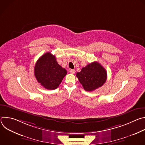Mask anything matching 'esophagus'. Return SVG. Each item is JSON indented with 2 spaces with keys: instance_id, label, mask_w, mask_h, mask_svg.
<instances>
[{
  "instance_id": "1",
  "label": "esophagus",
  "mask_w": 145,
  "mask_h": 145,
  "mask_svg": "<svg viewBox=\"0 0 145 145\" xmlns=\"http://www.w3.org/2000/svg\"><path fill=\"white\" fill-rule=\"evenodd\" d=\"M70 72H71V73H72V74H74L75 72H76V71H75L74 69H71V70H70Z\"/></svg>"
}]
</instances>
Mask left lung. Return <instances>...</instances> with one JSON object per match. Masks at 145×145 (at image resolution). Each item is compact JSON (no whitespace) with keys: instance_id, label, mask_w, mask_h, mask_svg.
<instances>
[{"instance_id":"left-lung-1","label":"left lung","mask_w":145,"mask_h":145,"mask_svg":"<svg viewBox=\"0 0 145 145\" xmlns=\"http://www.w3.org/2000/svg\"><path fill=\"white\" fill-rule=\"evenodd\" d=\"M80 83L86 91H93L101 87L106 81L107 74L106 69L96 61L82 68L76 73Z\"/></svg>"}]
</instances>
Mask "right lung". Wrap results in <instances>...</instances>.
<instances>
[{"label": "right lung", "mask_w": 145, "mask_h": 145, "mask_svg": "<svg viewBox=\"0 0 145 145\" xmlns=\"http://www.w3.org/2000/svg\"><path fill=\"white\" fill-rule=\"evenodd\" d=\"M67 74V70L58 64L55 56L50 52L41 56L34 67V75L37 81L49 90L58 88Z\"/></svg>", "instance_id": "add662e5"}]
</instances>
